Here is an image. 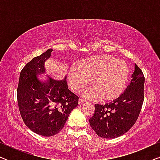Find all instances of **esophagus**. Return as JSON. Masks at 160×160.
Returning a JSON list of instances; mask_svg holds the SVG:
<instances>
[{
  "instance_id": "1",
  "label": "esophagus",
  "mask_w": 160,
  "mask_h": 160,
  "mask_svg": "<svg viewBox=\"0 0 160 160\" xmlns=\"http://www.w3.org/2000/svg\"><path fill=\"white\" fill-rule=\"evenodd\" d=\"M86 102V100H84V98H79V100H78V103L79 104H82V103H84V102Z\"/></svg>"
}]
</instances>
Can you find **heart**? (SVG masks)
Wrapping results in <instances>:
<instances>
[{
    "mask_svg": "<svg viewBox=\"0 0 160 160\" xmlns=\"http://www.w3.org/2000/svg\"><path fill=\"white\" fill-rule=\"evenodd\" d=\"M129 67L125 61L108 54H98L80 60L73 65L68 74L71 88L80 92L92 78L94 88L87 92L89 98L99 95L102 100L119 97L126 88Z\"/></svg>",
    "mask_w": 160,
    "mask_h": 160,
    "instance_id": "obj_1",
    "label": "heart"
}]
</instances>
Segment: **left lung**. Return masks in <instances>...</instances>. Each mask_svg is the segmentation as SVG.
Segmentation results:
<instances>
[{"mask_svg": "<svg viewBox=\"0 0 160 160\" xmlns=\"http://www.w3.org/2000/svg\"><path fill=\"white\" fill-rule=\"evenodd\" d=\"M132 79L125 91L112 102L95 104L89 124L100 137L116 138L128 132L137 121L144 100L145 78L135 64Z\"/></svg>", "mask_w": 160, "mask_h": 160, "instance_id": "1", "label": "left lung"}]
</instances>
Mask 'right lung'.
I'll list each match as a JSON object with an SVG mask.
<instances>
[{
	"label": "right lung",
	"mask_w": 160,
	"mask_h": 160,
	"mask_svg": "<svg viewBox=\"0 0 160 160\" xmlns=\"http://www.w3.org/2000/svg\"><path fill=\"white\" fill-rule=\"evenodd\" d=\"M52 52L48 49L25 65L20 72L17 93L24 123L34 132L47 137L62 130L79 98L68 89L66 78L41 81L37 76L45 73L44 62Z\"/></svg>",
	"instance_id": "right-lung-1"
}]
</instances>
